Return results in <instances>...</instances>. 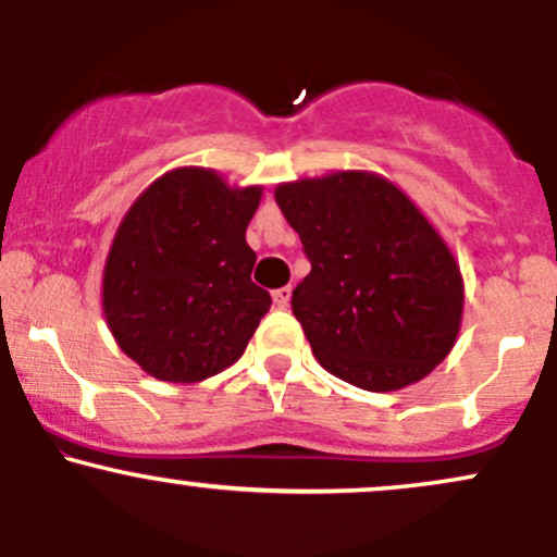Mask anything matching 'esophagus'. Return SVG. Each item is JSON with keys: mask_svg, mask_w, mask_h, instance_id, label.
<instances>
[{"mask_svg": "<svg viewBox=\"0 0 557 557\" xmlns=\"http://www.w3.org/2000/svg\"><path fill=\"white\" fill-rule=\"evenodd\" d=\"M290 296H293V287H290V285H285V287H277V290L272 293L274 304H277L280 309H287V306H290Z\"/></svg>", "mask_w": 557, "mask_h": 557, "instance_id": "esophagus-1", "label": "esophagus"}]
</instances>
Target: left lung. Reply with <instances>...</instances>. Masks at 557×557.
<instances>
[{
  "label": "left lung",
  "mask_w": 557,
  "mask_h": 557,
  "mask_svg": "<svg viewBox=\"0 0 557 557\" xmlns=\"http://www.w3.org/2000/svg\"><path fill=\"white\" fill-rule=\"evenodd\" d=\"M274 201L311 261L290 306L330 374L393 393L447 359L461 332L463 274L398 185L335 170L280 183Z\"/></svg>",
  "instance_id": "8db88e82"
}]
</instances>
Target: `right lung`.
<instances>
[{"label":"right lung","instance_id":"obj_1","mask_svg":"<svg viewBox=\"0 0 557 557\" xmlns=\"http://www.w3.org/2000/svg\"><path fill=\"white\" fill-rule=\"evenodd\" d=\"M261 185L175 168L131 203L101 272V311L120 350L162 382H201L233 367L272 298L251 283L246 227Z\"/></svg>","mask_w":557,"mask_h":557}]
</instances>
